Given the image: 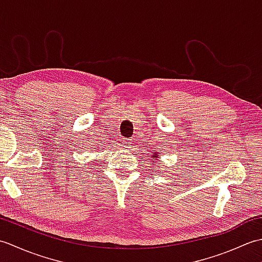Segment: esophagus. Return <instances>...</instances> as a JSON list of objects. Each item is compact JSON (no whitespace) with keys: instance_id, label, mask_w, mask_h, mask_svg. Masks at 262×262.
<instances>
[{"instance_id":"34e87169","label":"esophagus","mask_w":262,"mask_h":262,"mask_svg":"<svg viewBox=\"0 0 262 262\" xmlns=\"http://www.w3.org/2000/svg\"><path fill=\"white\" fill-rule=\"evenodd\" d=\"M133 144H134V141L133 140H124V142H122V146L125 148H132Z\"/></svg>"}]
</instances>
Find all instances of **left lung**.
Here are the masks:
<instances>
[{"label": "left lung", "instance_id": "left-lung-1", "mask_svg": "<svg viewBox=\"0 0 262 262\" xmlns=\"http://www.w3.org/2000/svg\"><path fill=\"white\" fill-rule=\"evenodd\" d=\"M155 155H157V154H155ZM155 158H158V155H157V157H155Z\"/></svg>", "mask_w": 262, "mask_h": 262}]
</instances>
